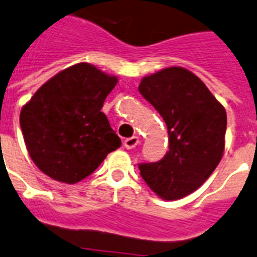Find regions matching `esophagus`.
Masks as SVG:
<instances>
[{
  "mask_svg": "<svg viewBox=\"0 0 257 257\" xmlns=\"http://www.w3.org/2000/svg\"><path fill=\"white\" fill-rule=\"evenodd\" d=\"M123 144H124V147H126L127 150H133V148H135L138 144H139V138H138V137L127 138Z\"/></svg>",
  "mask_w": 257,
  "mask_h": 257,
  "instance_id": "1",
  "label": "esophagus"
}]
</instances>
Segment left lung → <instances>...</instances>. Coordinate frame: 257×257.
Instances as JSON below:
<instances>
[{"label":"left lung","mask_w":257,"mask_h":257,"mask_svg":"<svg viewBox=\"0 0 257 257\" xmlns=\"http://www.w3.org/2000/svg\"><path fill=\"white\" fill-rule=\"evenodd\" d=\"M139 92L163 116L169 141L162 160L139 164L141 176L163 200H179L198 189L219 164L226 110L200 78L181 67L143 77Z\"/></svg>","instance_id":"left-lung-1"}]
</instances>
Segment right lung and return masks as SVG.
<instances>
[{"label":"right lung","instance_id":"obj_1","mask_svg":"<svg viewBox=\"0 0 257 257\" xmlns=\"http://www.w3.org/2000/svg\"><path fill=\"white\" fill-rule=\"evenodd\" d=\"M118 78L78 63L50 78L19 116L30 158L56 181L76 184L98 168L120 139L101 111Z\"/></svg>","mask_w":257,"mask_h":257}]
</instances>
